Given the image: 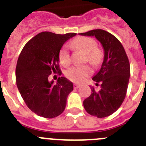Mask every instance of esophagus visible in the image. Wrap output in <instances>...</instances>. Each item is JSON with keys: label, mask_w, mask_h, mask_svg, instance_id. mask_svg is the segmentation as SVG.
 Masks as SVG:
<instances>
[{"label": "esophagus", "mask_w": 146, "mask_h": 146, "mask_svg": "<svg viewBox=\"0 0 146 146\" xmlns=\"http://www.w3.org/2000/svg\"><path fill=\"white\" fill-rule=\"evenodd\" d=\"M73 86H74V88H78L80 87V85L77 84V83H74V84L73 85Z\"/></svg>", "instance_id": "obj_1"}]
</instances>
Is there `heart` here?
<instances>
[{
	"instance_id": "1",
	"label": "heart",
	"mask_w": 146,
	"mask_h": 146,
	"mask_svg": "<svg viewBox=\"0 0 146 146\" xmlns=\"http://www.w3.org/2000/svg\"><path fill=\"white\" fill-rule=\"evenodd\" d=\"M72 47L86 54V58L93 64H99L102 58V52L100 49L96 47V42L91 37H78L72 42ZM59 61L64 66L70 64L71 58L69 50L66 46H64L59 52ZM92 73V69L88 66H74L67 69L65 72L66 77L75 82H82Z\"/></svg>"
}]
</instances>
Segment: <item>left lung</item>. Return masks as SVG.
<instances>
[{
	"mask_svg": "<svg viewBox=\"0 0 146 146\" xmlns=\"http://www.w3.org/2000/svg\"><path fill=\"white\" fill-rule=\"evenodd\" d=\"M80 35L95 36L104 51L101 69L92 78L96 86L100 83V90L91 87L92 93L83 101V106L91 115L109 116L121 107L126 97L130 77L128 57L119 40L106 31L92 30Z\"/></svg>",
	"mask_w": 146,
	"mask_h": 146,
	"instance_id": "obj_1",
	"label": "left lung"
}]
</instances>
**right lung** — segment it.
Segmentation results:
<instances>
[{"label":"right lung","mask_w":146,"mask_h":146,"mask_svg":"<svg viewBox=\"0 0 146 146\" xmlns=\"http://www.w3.org/2000/svg\"><path fill=\"white\" fill-rule=\"evenodd\" d=\"M76 34L42 32L29 40L20 52L16 66L17 86L28 108L39 116L55 118L65 110L73 83L60 77L54 84L49 77L56 72L61 75L59 52Z\"/></svg>","instance_id":"add662e5"}]
</instances>
